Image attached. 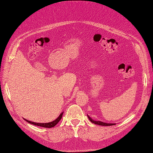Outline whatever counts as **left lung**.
Wrapping results in <instances>:
<instances>
[{
	"instance_id": "obj_1",
	"label": "left lung",
	"mask_w": 153,
	"mask_h": 153,
	"mask_svg": "<svg viewBox=\"0 0 153 153\" xmlns=\"http://www.w3.org/2000/svg\"><path fill=\"white\" fill-rule=\"evenodd\" d=\"M88 118L90 120V121L95 124H98V125H100V126H112V125H115V124L114 123H103V122H101V121H94V120H92L89 115H87Z\"/></svg>"
}]
</instances>
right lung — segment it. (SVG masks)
<instances>
[{
  "label": "right lung",
  "instance_id": "1",
  "mask_svg": "<svg viewBox=\"0 0 153 153\" xmlns=\"http://www.w3.org/2000/svg\"><path fill=\"white\" fill-rule=\"evenodd\" d=\"M62 114L63 113L60 114L59 116L55 120V121H52V122H50V123H34V122H32V121H28V120H27L25 119H24L25 121L27 122H28L29 123H30L32 124H34V125H36V126H41V127H43V128H52V127H54L55 125H56L59 122L60 120L61 119L62 117Z\"/></svg>",
  "mask_w": 153,
  "mask_h": 153
}]
</instances>
